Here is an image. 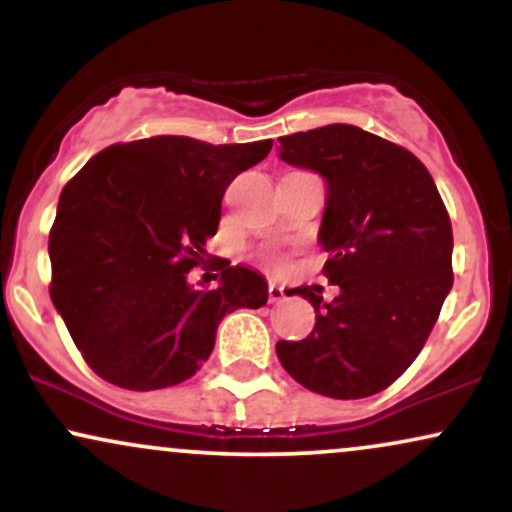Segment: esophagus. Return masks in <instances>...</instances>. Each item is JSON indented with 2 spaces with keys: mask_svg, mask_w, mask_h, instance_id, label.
Returning a JSON list of instances; mask_svg holds the SVG:
<instances>
[{
  "mask_svg": "<svg viewBox=\"0 0 512 512\" xmlns=\"http://www.w3.org/2000/svg\"><path fill=\"white\" fill-rule=\"evenodd\" d=\"M267 293H269V303H279V301H284V289H281L279 284H269Z\"/></svg>",
  "mask_w": 512,
  "mask_h": 512,
  "instance_id": "1",
  "label": "esophagus"
}]
</instances>
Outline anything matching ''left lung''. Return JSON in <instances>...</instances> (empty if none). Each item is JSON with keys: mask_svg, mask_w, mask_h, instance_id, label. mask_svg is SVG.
<instances>
[{"mask_svg": "<svg viewBox=\"0 0 512 512\" xmlns=\"http://www.w3.org/2000/svg\"><path fill=\"white\" fill-rule=\"evenodd\" d=\"M279 142L281 161L327 180L322 274L337 298L293 289L313 303L315 327L301 342H276V356L317 395L383 392L424 349L452 289L448 209L419 158L361 127L327 125Z\"/></svg>", "mask_w": 512, "mask_h": 512, "instance_id": "obj_1", "label": "left lung"}]
</instances>
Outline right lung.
Listing matches in <instances>:
<instances>
[{
  "label": "right lung",
  "mask_w": 512,
  "mask_h": 512,
  "mask_svg": "<svg viewBox=\"0 0 512 512\" xmlns=\"http://www.w3.org/2000/svg\"><path fill=\"white\" fill-rule=\"evenodd\" d=\"M269 151L272 139L163 134L108 146L64 185L50 296L93 373L137 392L180 385L209 358L223 317L267 303V281L248 267L223 260L216 289L192 286L190 269H209L223 192Z\"/></svg>",
  "instance_id": "1"
}]
</instances>
